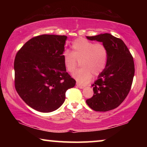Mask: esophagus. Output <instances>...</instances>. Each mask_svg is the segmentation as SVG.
I'll list each match as a JSON object with an SVG mask.
<instances>
[{"mask_svg": "<svg viewBox=\"0 0 147 147\" xmlns=\"http://www.w3.org/2000/svg\"><path fill=\"white\" fill-rule=\"evenodd\" d=\"M76 86H77L78 88H81V89H82V88H85V86L82 85V84H80L79 83H76Z\"/></svg>", "mask_w": 147, "mask_h": 147, "instance_id": "esophagus-1", "label": "esophagus"}]
</instances>
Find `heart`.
I'll use <instances>...</instances> for the list:
<instances>
[{
  "instance_id": "1",
  "label": "heart",
  "mask_w": 147,
  "mask_h": 147,
  "mask_svg": "<svg viewBox=\"0 0 147 147\" xmlns=\"http://www.w3.org/2000/svg\"><path fill=\"white\" fill-rule=\"evenodd\" d=\"M63 63L69 73L75 71L80 61L81 69L73 74L75 80L81 84H86L92 75L99 76L105 69L108 61V50L102 43H96L78 38L72 43V52L66 51L63 55Z\"/></svg>"
}]
</instances>
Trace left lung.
<instances>
[{"instance_id":"1","label":"left lung","mask_w":147,"mask_h":147,"mask_svg":"<svg viewBox=\"0 0 147 147\" xmlns=\"http://www.w3.org/2000/svg\"><path fill=\"white\" fill-rule=\"evenodd\" d=\"M86 37L102 42L108 50L105 69L92 85L94 95L86 103L95 111H109L120 106L129 93L134 75L133 57L123 41L111 34Z\"/></svg>"}]
</instances>
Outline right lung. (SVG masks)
<instances>
[{
    "mask_svg": "<svg viewBox=\"0 0 147 147\" xmlns=\"http://www.w3.org/2000/svg\"><path fill=\"white\" fill-rule=\"evenodd\" d=\"M66 40L65 35H38L16 54L15 89L28 106L39 112L59 108L65 101L66 91L76 85L63 63Z\"/></svg>",
    "mask_w": 147,
    "mask_h": 147,
    "instance_id": "obj_1",
    "label": "right lung"
}]
</instances>
